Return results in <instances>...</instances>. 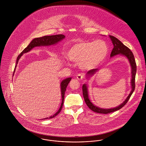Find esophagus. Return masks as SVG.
Segmentation results:
<instances>
[{"mask_svg": "<svg viewBox=\"0 0 146 146\" xmlns=\"http://www.w3.org/2000/svg\"><path fill=\"white\" fill-rule=\"evenodd\" d=\"M77 79L78 80H83L84 79V75L83 73H81V74H79L78 75H77Z\"/></svg>", "mask_w": 146, "mask_h": 146, "instance_id": "1", "label": "esophagus"}]
</instances>
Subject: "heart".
Masks as SVG:
<instances>
[{
    "mask_svg": "<svg viewBox=\"0 0 146 146\" xmlns=\"http://www.w3.org/2000/svg\"><path fill=\"white\" fill-rule=\"evenodd\" d=\"M108 51V46L104 41H80L70 48L67 56L71 61L80 62L82 68L89 70L97 67L104 60Z\"/></svg>",
    "mask_w": 146,
    "mask_h": 146,
    "instance_id": "heart-1",
    "label": "heart"
}]
</instances>
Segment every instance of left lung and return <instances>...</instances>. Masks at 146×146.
<instances>
[{
    "mask_svg": "<svg viewBox=\"0 0 146 146\" xmlns=\"http://www.w3.org/2000/svg\"><path fill=\"white\" fill-rule=\"evenodd\" d=\"M110 37L111 39V41L112 42V44L113 45V48L111 52V57H113L115 55L120 54L123 56H125L127 58V59L129 61V62L130 63L131 67V74H132V79H131V87L132 90L127 97V98L125 100V101L120 104L119 106L114 108H111V109H104L99 108L92 104V102L90 101V100L88 98V89L87 86L85 84H84L83 85V94L84 98L85 100V102L86 103L88 107L93 111L99 113H104L107 114L111 112H115L116 111H117L120 109H121L123 107H124L126 103L128 102L129 100L130 99L131 94H133V92L134 91L135 85V75L137 72V65L136 62L135 61V58L134 57V55L132 53V52L130 50V49L127 48L125 45H124L121 42H120L119 39H117L116 38L113 36L112 35H110ZM98 71V69H92L90 71H89L86 73V76H92L94 74H95L96 72Z\"/></svg>",
    "mask_w": 146,
    "mask_h": 146,
    "instance_id": "obj_1",
    "label": "left lung"
}]
</instances>
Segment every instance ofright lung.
Returning <instances> with one entry per match:
<instances>
[{
    "mask_svg": "<svg viewBox=\"0 0 146 146\" xmlns=\"http://www.w3.org/2000/svg\"><path fill=\"white\" fill-rule=\"evenodd\" d=\"M65 38V36L62 34H58V35H50V36H44L40 38H35L29 44V45L23 49V50L21 52L20 54L19 55V56L17 57V61H16V64L15 66V68L14 70V72L16 70V66L17 65V63L19 62V60H20L21 56L25 53H27L28 52H29L30 50H31V49H33L34 47L35 46H42V45H53L56 44L57 42H58L60 41H61V40H62L63 39H64ZM13 72V74H14ZM71 80V78H67L64 80H63L62 83H61V94H62V104L61 105V107L59 109V110L54 114L52 116H50L49 117H47L44 119H52L53 117H54L56 116H57L61 111L62 108L63 104V101H64V94H65V92L66 90V88L68 85V83H70V80ZM43 120V119H42Z\"/></svg>",
    "mask_w": 146,
    "mask_h": 146,
    "instance_id": "right-lung-1",
    "label": "right lung"
}]
</instances>
